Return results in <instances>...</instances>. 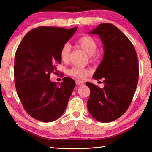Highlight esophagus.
Masks as SVG:
<instances>
[{
	"label": "esophagus",
	"mask_w": 152,
	"mask_h": 152,
	"mask_svg": "<svg viewBox=\"0 0 152 152\" xmlns=\"http://www.w3.org/2000/svg\"><path fill=\"white\" fill-rule=\"evenodd\" d=\"M76 84H78V85H83V84H84L83 82L81 81V80H76Z\"/></svg>",
	"instance_id": "34e87169"
}]
</instances>
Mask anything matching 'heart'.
<instances>
[{
  "label": "heart",
  "instance_id": "b5f03b06",
  "mask_svg": "<svg viewBox=\"0 0 152 152\" xmlns=\"http://www.w3.org/2000/svg\"><path fill=\"white\" fill-rule=\"evenodd\" d=\"M77 45L89 56V58L91 61H95L96 60L98 57L96 53L98 43L94 37L88 35L82 36L77 42ZM70 51V46L68 44H65L61 47L60 53L61 61H68ZM89 73L90 72L87 69L78 68V67H73L68 70L69 75L78 79H84L88 75Z\"/></svg>",
  "mask_w": 152,
  "mask_h": 152
}]
</instances>
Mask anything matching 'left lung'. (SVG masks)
<instances>
[{"label": "left lung", "instance_id": "8db88e82", "mask_svg": "<svg viewBox=\"0 0 152 152\" xmlns=\"http://www.w3.org/2000/svg\"><path fill=\"white\" fill-rule=\"evenodd\" d=\"M89 33L97 34L103 44V58L93 78L102 79L104 86L86 82L91 90L87 107L98 121L111 122L126 112L135 94L139 78L137 53L127 36L112 24H99Z\"/></svg>", "mask_w": 152, "mask_h": 152}]
</instances>
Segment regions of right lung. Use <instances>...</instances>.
Returning a JSON list of instances; mask_svg holds the SVG:
<instances>
[{
    "instance_id": "add662e5",
    "label": "right lung",
    "mask_w": 152,
    "mask_h": 152,
    "mask_svg": "<svg viewBox=\"0 0 152 152\" xmlns=\"http://www.w3.org/2000/svg\"><path fill=\"white\" fill-rule=\"evenodd\" d=\"M78 29L39 27L28 32L15 56V83L18 96L30 116L42 122L58 119L65 110L76 83L65 77L51 82L61 64L60 50Z\"/></svg>"
}]
</instances>
